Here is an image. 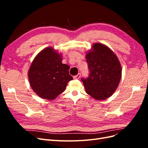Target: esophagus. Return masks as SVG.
<instances>
[{
  "label": "esophagus",
  "instance_id": "esophagus-1",
  "mask_svg": "<svg viewBox=\"0 0 148 148\" xmlns=\"http://www.w3.org/2000/svg\"><path fill=\"white\" fill-rule=\"evenodd\" d=\"M80 77H81V74H80V73H78L76 76H74L73 78H74V79H79V78H80Z\"/></svg>",
  "mask_w": 148,
  "mask_h": 148
}]
</instances>
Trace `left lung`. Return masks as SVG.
<instances>
[{
  "label": "left lung",
  "instance_id": "left-lung-1",
  "mask_svg": "<svg viewBox=\"0 0 148 148\" xmlns=\"http://www.w3.org/2000/svg\"><path fill=\"white\" fill-rule=\"evenodd\" d=\"M89 75L82 78L86 92L97 101L113 95L122 77V67L115 53L101 43L92 44L86 55Z\"/></svg>",
  "mask_w": 148,
  "mask_h": 148
}]
</instances>
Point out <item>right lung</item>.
Masks as SVG:
<instances>
[{
	"mask_svg": "<svg viewBox=\"0 0 148 148\" xmlns=\"http://www.w3.org/2000/svg\"><path fill=\"white\" fill-rule=\"evenodd\" d=\"M62 60L60 53L49 47L40 52L31 63L28 75L30 86L42 99H56L73 79L69 74L70 66Z\"/></svg>",
	"mask_w": 148,
	"mask_h": 148,
	"instance_id": "1",
	"label": "right lung"
}]
</instances>
